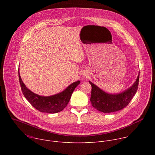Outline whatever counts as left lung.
I'll list each match as a JSON object with an SVG mask.
<instances>
[{
	"mask_svg": "<svg viewBox=\"0 0 155 155\" xmlns=\"http://www.w3.org/2000/svg\"><path fill=\"white\" fill-rule=\"evenodd\" d=\"M140 74V72H139ZM139 81V74L136 81L126 91L118 94H110L101 90L92 82L90 101L93 107L104 113L115 112L126 107L136 94Z\"/></svg>",
	"mask_w": 155,
	"mask_h": 155,
	"instance_id": "obj_1",
	"label": "left lung"
}]
</instances>
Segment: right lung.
Here are the masks:
<instances>
[{
  "instance_id": "1",
  "label": "right lung",
  "mask_w": 155,
  "mask_h": 155,
  "mask_svg": "<svg viewBox=\"0 0 155 155\" xmlns=\"http://www.w3.org/2000/svg\"><path fill=\"white\" fill-rule=\"evenodd\" d=\"M18 75L21 91L26 99L38 111L48 114H55L62 111L68 104L74 90L80 83V81L74 82L62 92L44 97L37 95L28 89L21 78L19 69Z\"/></svg>"
}]
</instances>
